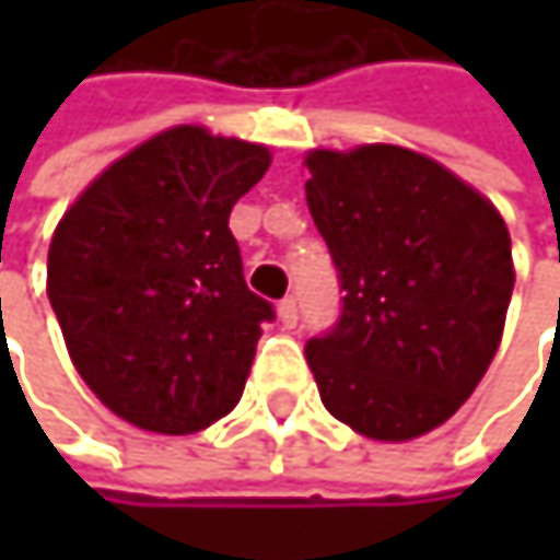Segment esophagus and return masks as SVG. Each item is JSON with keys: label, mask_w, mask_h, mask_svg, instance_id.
Here are the masks:
<instances>
[{"label": "esophagus", "mask_w": 560, "mask_h": 560, "mask_svg": "<svg viewBox=\"0 0 560 560\" xmlns=\"http://www.w3.org/2000/svg\"><path fill=\"white\" fill-rule=\"evenodd\" d=\"M279 320L284 327H294V324H298V298H284V301H281Z\"/></svg>", "instance_id": "34e87169"}]
</instances>
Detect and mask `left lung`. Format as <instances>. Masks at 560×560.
Instances as JSON below:
<instances>
[{
	"label": "left lung",
	"instance_id": "obj_1",
	"mask_svg": "<svg viewBox=\"0 0 560 560\" xmlns=\"http://www.w3.org/2000/svg\"><path fill=\"white\" fill-rule=\"evenodd\" d=\"M304 194L343 291L311 337L324 408L373 441L444 424L483 380L512 298L500 210L438 162L398 149H317Z\"/></svg>",
	"mask_w": 560,
	"mask_h": 560
}]
</instances>
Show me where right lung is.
I'll use <instances>...</instances> for the list:
<instances>
[{
    "label": "right lung",
    "instance_id": "add662e5",
    "mask_svg": "<svg viewBox=\"0 0 560 560\" xmlns=\"http://www.w3.org/2000/svg\"><path fill=\"white\" fill-rule=\"evenodd\" d=\"M269 149L168 129L103 171L63 213L48 298L93 395L136 428L194 434L240 401L272 304L246 288L233 203Z\"/></svg>",
    "mask_w": 560,
    "mask_h": 560
}]
</instances>
